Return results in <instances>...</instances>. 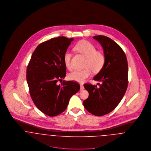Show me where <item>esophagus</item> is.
Instances as JSON below:
<instances>
[{
    "mask_svg": "<svg viewBox=\"0 0 151 151\" xmlns=\"http://www.w3.org/2000/svg\"><path fill=\"white\" fill-rule=\"evenodd\" d=\"M84 89V87L83 84H80V89H81V90H83Z\"/></svg>",
    "mask_w": 151,
    "mask_h": 151,
    "instance_id": "34e87169",
    "label": "esophagus"
}]
</instances>
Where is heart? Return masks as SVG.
I'll return each instance as SVG.
<instances>
[{
  "label": "heart",
  "instance_id": "1",
  "mask_svg": "<svg viewBox=\"0 0 151 151\" xmlns=\"http://www.w3.org/2000/svg\"><path fill=\"white\" fill-rule=\"evenodd\" d=\"M75 49L86 57L84 63L85 68L76 70L69 73L68 78L70 80L83 83L89 77L92 72L98 73L104 68L106 62V56L104 52L96 50L95 46L87 41H82L77 43ZM64 63L68 70L72 68L71 62V53L66 52L64 55Z\"/></svg>",
  "mask_w": 151,
  "mask_h": 151
}]
</instances>
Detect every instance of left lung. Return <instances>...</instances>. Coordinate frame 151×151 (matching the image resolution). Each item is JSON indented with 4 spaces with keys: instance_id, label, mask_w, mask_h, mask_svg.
<instances>
[{
    "instance_id": "left-lung-1",
    "label": "left lung",
    "mask_w": 151,
    "mask_h": 151,
    "mask_svg": "<svg viewBox=\"0 0 151 151\" xmlns=\"http://www.w3.org/2000/svg\"><path fill=\"white\" fill-rule=\"evenodd\" d=\"M101 44L106 56L102 70L93 80L102 82L99 86L86 83L84 88L89 96L83 105L90 113L101 116L113 111L123 98L128 86V63L122 47L111 39L104 35L93 37Z\"/></svg>"
}]
</instances>
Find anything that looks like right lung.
I'll list each match as a JSON object with an SVG mask.
<instances>
[{"label": "right lung", "instance_id": "1", "mask_svg": "<svg viewBox=\"0 0 151 151\" xmlns=\"http://www.w3.org/2000/svg\"><path fill=\"white\" fill-rule=\"evenodd\" d=\"M73 40L59 37L40 43L27 66L26 77L31 99L37 108L50 117L63 112L71 97L80 89L77 82H61L66 74L64 55Z\"/></svg>", "mask_w": 151, "mask_h": 151}]
</instances>
